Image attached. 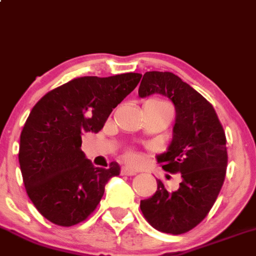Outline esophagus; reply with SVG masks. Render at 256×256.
Returning a JSON list of instances; mask_svg holds the SVG:
<instances>
[{
  "label": "esophagus",
  "mask_w": 256,
  "mask_h": 256,
  "mask_svg": "<svg viewBox=\"0 0 256 256\" xmlns=\"http://www.w3.org/2000/svg\"><path fill=\"white\" fill-rule=\"evenodd\" d=\"M120 174H122V175H129V176H130V175H136V172L133 170V169L127 168V166H123V168L120 169Z\"/></svg>",
  "instance_id": "esophagus-1"
}]
</instances>
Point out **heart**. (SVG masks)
I'll use <instances>...</instances> for the list:
<instances>
[{"instance_id": "obj_1", "label": "heart", "mask_w": 256, "mask_h": 256, "mask_svg": "<svg viewBox=\"0 0 256 256\" xmlns=\"http://www.w3.org/2000/svg\"><path fill=\"white\" fill-rule=\"evenodd\" d=\"M157 102V104H160V105H166V104H164V102ZM126 160H128V162H130V163H133V162H136V160H138V156H136V154L134 151H127L126 152Z\"/></svg>"}]
</instances>
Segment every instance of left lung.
I'll list each match as a JSON object with an SVG mask.
<instances>
[{
  "mask_svg": "<svg viewBox=\"0 0 256 256\" xmlns=\"http://www.w3.org/2000/svg\"><path fill=\"white\" fill-rule=\"evenodd\" d=\"M154 93L169 98L176 111L173 140L157 162L182 180L176 191L157 180V191L140 202V209L154 228L182 234L203 221L219 196L228 166L226 136L213 105L176 74H144L139 96Z\"/></svg>",
  "mask_w": 256,
  "mask_h": 256,
  "instance_id": "left-lung-1",
  "label": "left lung"
}]
</instances>
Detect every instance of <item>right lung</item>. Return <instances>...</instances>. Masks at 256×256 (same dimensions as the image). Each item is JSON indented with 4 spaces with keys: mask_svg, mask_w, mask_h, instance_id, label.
Here are the masks:
<instances>
[{
    "mask_svg": "<svg viewBox=\"0 0 256 256\" xmlns=\"http://www.w3.org/2000/svg\"><path fill=\"white\" fill-rule=\"evenodd\" d=\"M140 74L84 76L48 92L28 114L19 146L25 190L56 225H77L96 210L120 166L96 168L81 150L82 136L98 133L112 108L134 90Z\"/></svg>",
    "mask_w": 256,
    "mask_h": 256,
    "instance_id": "obj_1",
    "label": "right lung"
}]
</instances>
